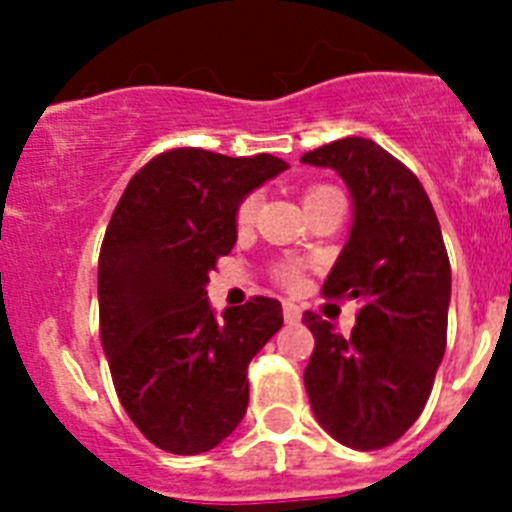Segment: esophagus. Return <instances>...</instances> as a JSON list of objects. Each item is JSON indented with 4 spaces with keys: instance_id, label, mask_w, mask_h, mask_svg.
<instances>
[{
    "instance_id": "obj_1",
    "label": "esophagus",
    "mask_w": 512,
    "mask_h": 512,
    "mask_svg": "<svg viewBox=\"0 0 512 512\" xmlns=\"http://www.w3.org/2000/svg\"><path fill=\"white\" fill-rule=\"evenodd\" d=\"M282 312H284V320H287V323H300L302 310L295 305V302H284Z\"/></svg>"
}]
</instances>
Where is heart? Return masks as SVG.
Listing matches in <instances>:
<instances>
[{"label":"heart","mask_w":512,"mask_h":512,"mask_svg":"<svg viewBox=\"0 0 512 512\" xmlns=\"http://www.w3.org/2000/svg\"><path fill=\"white\" fill-rule=\"evenodd\" d=\"M323 189H330V187L320 184V187L307 189L305 200L307 197H312V194L323 192ZM253 217H256V194H246V197L238 202V207H235V228H248V225L253 223ZM274 277H277V282L284 284V287H295V284L300 282V269L292 264H282L277 271H274Z\"/></svg>","instance_id":"1"}]
</instances>
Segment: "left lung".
<instances>
[{"label":"left lung","instance_id":"obj_1","mask_svg":"<svg viewBox=\"0 0 512 512\" xmlns=\"http://www.w3.org/2000/svg\"><path fill=\"white\" fill-rule=\"evenodd\" d=\"M330 166L354 197V228L323 297L361 302L351 336L307 310L315 348L305 369L312 413L356 451L395 443L423 413L446 351L451 264L423 184L369 138L302 156Z\"/></svg>","mask_w":512,"mask_h":512}]
</instances>
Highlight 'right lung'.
Here are the masks:
<instances>
[{"label":"right lung","mask_w":512,"mask_h":512,"mask_svg":"<svg viewBox=\"0 0 512 512\" xmlns=\"http://www.w3.org/2000/svg\"><path fill=\"white\" fill-rule=\"evenodd\" d=\"M284 169L269 153L171 148L130 179L112 212L99 251V336L122 408L169 454H202L235 431L248 364L282 328L271 297L217 320L205 287L235 243L238 202Z\"/></svg>","instance_id":"obj_1"}]
</instances>
